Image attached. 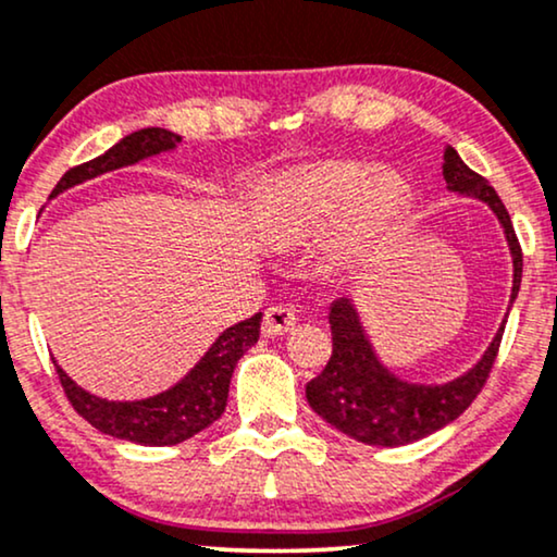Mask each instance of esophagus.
<instances>
[{
    "label": "esophagus",
    "mask_w": 557,
    "mask_h": 557,
    "mask_svg": "<svg viewBox=\"0 0 557 557\" xmlns=\"http://www.w3.org/2000/svg\"><path fill=\"white\" fill-rule=\"evenodd\" d=\"M295 326V313L285 306H272L267 308L264 319H262V334L264 336H283L285 331H290Z\"/></svg>",
    "instance_id": "1"
}]
</instances>
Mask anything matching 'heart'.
<instances>
[{
    "label": "heart",
    "instance_id": "b5f03b06",
    "mask_svg": "<svg viewBox=\"0 0 557 557\" xmlns=\"http://www.w3.org/2000/svg\"><path fill=\"white\" fill-rule=\"evenodd\" d=\"M406 185L396 174L344 159L313 161L274 182L267 197V231L277 242L319 236L336 224L331 255L342 264L370 259L398 228Z\"/></svg>",
    "mask_w": 557,
    "mask_h": 557
}]
</instances>
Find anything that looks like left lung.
Listing matches in <instances>:
<instances>
[{
    "label": "left lung",
    "instance_id": "left-lung-1",
    "mask_svg": "<svg viewBox=\"0 0 557 557\" xmlns=\"http://www.w3.org/2000/svg\"><path fill=\"white\" fill-rule=\"evenodd\" d=\"M442 177L447 182V189L475 197L496 213L513 262V302L519 285H522V249H519L517 234H513L511 218L506 213L502 197L481 174H475L466 161L457 157L453 146L445 149ZM329 323L334 349H331L321 375L306 385V398L313 411L331 426L339 429L351 440L377 447L411 445V442L440 432L442 426L460 417L488 380L504 336L502 323L494 342L488 344L481 360L466 375L442 385H424L408 383V380L393 375L380 362L368 334H364L360 315L355 311V302L349 298H336L331 302Z\"/></svg>",
    "mask_w": 557,
    "mask_h": 557
}]
</instances>
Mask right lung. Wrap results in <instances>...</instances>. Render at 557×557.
Instances as JSON below:
<instances>
[{"instance_id": "1", "label": "right lung", "mask_w": 557, "mask_h": 557, "mask_svg": "<svg viewBox=\"0 0 557 557\" xmlns=\"http://www.w3.org/2000/svg\"><path fill=\"white\" fill-rule=\"evenodd\" d=\"M180 140L182 136L166 128H140L117 140L102 157L69 169L59 180V185L53 187L51 197L82 185V182L100 177L104 172H115L121 166L138 164L140 159L177 149ZM259 323H262V313L234 323L218 336L213 347L200 357V362L177 385L151 398L108 400L91 396V393L79 388L59 364H55V372H59L63 393H66L74 411L82 419H87L91 426L100 429L102 434L149 447L180 445V442L208 429L226 411L231 375H234L236 362L242 360L244 351L257 344Z\"/></svg>"}]
</instances>
